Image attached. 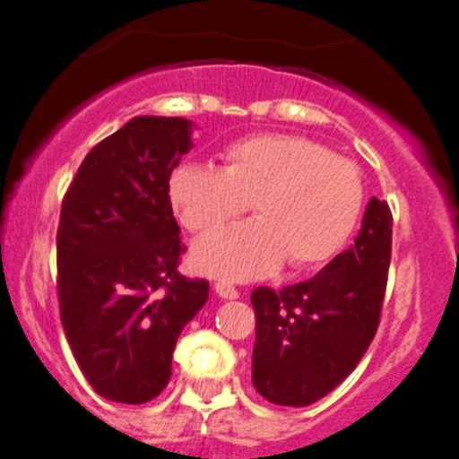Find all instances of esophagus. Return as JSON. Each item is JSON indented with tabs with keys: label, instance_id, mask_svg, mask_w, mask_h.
<instances>
[{
	"label": "esophagus",
	"instance_id": "34e87169",
	"mask_svg": "<svg viewBox=\"0 0 459 459\" xmlns=\"http://www.w3.org/2000/svg\"><path fill=\"white\" fill-rule=\"evenodd\" d=\"M215 293L220 295L221 299H238L239 298V290L235 289L233 284H230V281H217L215 284Z\"/></svg>",
	"mask_w": 459,
	"mask_h": 459
}]
</instances>
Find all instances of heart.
I'll return each mask as SVG.
<instances>
[{
	"mask_svg": "<svg viewBox=\"0 0 459 459\" xmlns=\"http://www.w3.org/2000/svg\"><path fill=\"white\" fill-rule=\"evenodd\" d=\"M169 200L193 235L215 233L252 202L256 220L202 239L191 262L206 275L255 280L281 266L316 268L337 255L364 204L358 169L324 143L262 133L230 143L221 170L186 164L173 170Z\"/></svg>",
	"mask_w": 459,
	"mask_h": 459,
	"instance_id": "b5f03b06",
	"label": "heart"
}]
</instances>
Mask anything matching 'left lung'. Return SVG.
Returning <instances> with one entry per match:
<instances>
[{"mask_svg": "<svg viewBox=\"0 0 459 459\" xmlns=\"http://www.w3.org/2000/svg\"><path fill=\"white\" fill-rule=\"evenodd\" d=\"M393 215L371 197L355 244L316 277L253 290V386L280 406L322 400L358 367L373 342L391 264Z\"/></svg>", "mask_w": 459, "mask_h": 459, "instance_id": "obj_1", "label": "left lung"}]
</instances>
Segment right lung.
<instances>
[{"instance_id":"add662e5","label":"right lung","mask_w":459,"mask_h":459,"mask_svg":"<svg viewBox=\"0 0 459 459\" xmlns=\"http://www.w3.org/2000/svg\"><path fill=\"white\" fill-rule=\"evenodd\" d=\"M193 122L140 115L82 161L62 202L57 293L62 326L101 397L143 404L170 379L182 328L208 299L179 275L184 247L169 179L193 148Z\"/></svg>"}]
</instances>
